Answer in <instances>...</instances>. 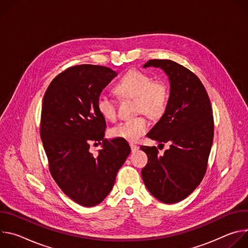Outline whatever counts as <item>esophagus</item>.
Here are the masks:
<instances>
[{"label": "esophagus", "mask_w": 248, "mask_h": 248, "mask_svg": "<svg viewBox=\"0 0 248 248\" xmlns=\"http://www.w3.org/2000/svg\"><path fill=\"white\" fill-rule=\"evenodd\" d=\"M130 148H131V151L132 152H135V151H137L138 150V146L137 145H135V144H133V143H130Z\"/></svg>", "instance_id": "esophagus-1"}]
</instances>
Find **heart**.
Returning <instances> with one entry per match:
<instances>
[{"label":"heart","mask_w":248,"mask_h":248,"mask_svg":"<svg viewBox=\"0 0 248 248\" xmlns=\"http://www.w3.org/2000/svg\"><path fill=\"white\" fill-rule=\"evenodd\" d=\"M116 93L123 98L135 100V111L143 112L150 117L161 116L168 103L169 91L165 83L152 81V78L138 70H130L115 86ZM99 114L106 121L117 117L116 101L107 94H100L96 101ZM148 123L143 117H136L119 123L109 130L113 138L136 141L148 130Z\"/></svg>","instance_id":"obj_1"}]
</instances>
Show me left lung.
Returning <instances> with one entry per match:
<instances>
[{"label":"left lung","instance_id":"1","mask_svg":"<svg viewBox=\"0 0 248 248\" xmlns=\"http://www.w3.org/2000/svg\"><path fill=\"white\" fill-rule=\"evenodd\" d=\"M169 78L170 96L164 115L147 136L170 148L163 156L155 146H141L148 163L141 170L144 185L159 201L180 202L199 186L206 172L214 137L211 103L200 79L170 60H150Z\"/></svg>","mask_w":248,"mask_h":248}]
</instances>
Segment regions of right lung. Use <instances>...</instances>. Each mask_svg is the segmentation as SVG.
I'll use <instances>...</instances> for the list:
<instances>
[{"mask_svg": "<svg viewBox=\"0 0 248 248\" xmlns=\"http://www.w3.org/2000/svg\"><path fill=\"white\" fill-rule=\"evenodd\" d=\"M116 76L106 66H72L52 80L43 99L40 135L51 174L65 195L84 207L107 197L130 153L126 140L104 137L106 121L96 107ZM91 140L102 145L96 156L89 151Z\"/></svg>", "mask_w": 248, "mask_h": 248, "instance_id": "obj_1", "label": "right lung"}]
</instances>
